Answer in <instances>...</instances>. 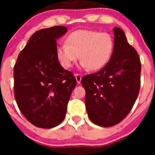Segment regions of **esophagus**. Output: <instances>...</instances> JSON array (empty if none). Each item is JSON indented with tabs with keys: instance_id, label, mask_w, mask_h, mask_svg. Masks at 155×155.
Masks as SVG:
<instances>
[{
	"instance_id": "34e87169",
	"label": "esophagus",
	"mask_w": 155,
	"mask_h": 155,
	"mask_svg": "<svg viewBox=\"0 0 155 155\" xmlns=\"http://www.w3.org/2000/svg\"><path fill=\"white\" fill-rule=\"evenodd\" d=\"M75 77H76V82H77V83L80 84L81 83V79H82V76H81L80 74H78V73H76V74H75Z\"/></svg>"
}]
</instances>
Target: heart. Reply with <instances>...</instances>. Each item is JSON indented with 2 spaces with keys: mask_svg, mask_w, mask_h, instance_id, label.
I'll return each instance as SVG.
<instances>
[{
  "mask_svg": "<svg viewBox=\"0 0 155 155\" xmlns=\"http://www.w3.org/2000/svg\"><path fill=\"white\" fill-rule=\"evenodd\" d=\"M115 41L108 33L77 30L68 35L66 44L56 48L58 60L64 69H70L79 59L82 68L96 71L106 66L112 58Z\"/></svg>",
  "mask_w": 155,
  "mask_h": 155,
  "instance_id": "b5f03b06",
  "label": "heart"
}]
</instances>
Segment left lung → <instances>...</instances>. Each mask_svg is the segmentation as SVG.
Segmentation results:
<instances>
[{
	"label": "left lung",
	"mask_w": 155,
	"mask_h": 155,
	"mask_svg": "<svg viewBox=\"0 0 155 155\" xmlns=\"http://www.w3.org/2000/svg\"><path fill=\"white\" fill-rule=\"evenodd\" d=\"M112 58L97 73L83 76L85 107L94 124L111 127L121 122L136 102L140 87L141 62L135 48L127 41L122 29L115 28Z\"/></svg>",
	"instance_id": "8db88e82"
}]
</instances>
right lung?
<instances>
[{
    "mask_svg": "<svg viewBox=\"0 0 155 155\" xmlns=\"http://www.w3.org/2000/svg\"><path fill=\"white\" fill-rule=\"evenodd\" d=\"M64 26L41 29L33 34L14 66V94L18 109L34 126L51 128L64 119L75 76L61 67L56 40Z\"/></svg>",
    "mask_w": 155,
    "mask_h": 155,
    "instance_id": "right-lung-1",
    "label": "right lung"
}]
</instances>
